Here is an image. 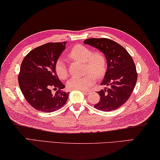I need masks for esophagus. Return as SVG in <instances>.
Here are the masks:
<instances>
[{"mask_svg":"<svg viewBox=\"0 0 160 160\" xmlns=\"http://www.w3.org/2000/svg\"><path fill=\"white\" fill-rule=\"evenodd\" d=\"M82 92L84 94H85V95H88V94L90 92L88 90H82Z\"/></svg>","mask_w":160,"mask_h":160,"instance_id":"34e87169","label":"esophagus"}]
</instances>
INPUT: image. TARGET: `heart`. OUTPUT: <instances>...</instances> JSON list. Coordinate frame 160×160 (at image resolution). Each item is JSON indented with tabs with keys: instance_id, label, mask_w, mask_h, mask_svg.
Listing matches in <instances>:
<instances>
[{
	"instance_id": "1",
	"label": "heart",
	"mask_w": 160,
	"mask_h": 160,
	"mask_svg": "<svg viewBox=\"0 0 160 160\" xmlns=\"http://www.w3.org/2000/svg\"><path fill=\"white\" fill-rule=\"evenodd\" d=\"M71 59L84 62V72L82 77H73L68 82L70 90H87L95 82L96 78H101L107 68V60L102 52H92L90 48L78 44L68 52ZM55 70L58 78L65 80L68 77V67L64 60L59 58L55 64Z\"/></svg>"
}]
</instances>
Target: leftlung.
<instances>
[{
    "label": "left lung",
    "instance_id": "left-lung-1",
    "mask_svg": "<svg viewBox=\"0 0 160 160\" xmlns=\"http://www.w3.org/2000/svg\"><path fill=\"white\" fill-rule=\"evenodd\" d=\"M84 43L104 53L108 68L101 85L109 88L97 92L100 99L94 108L109 112L121 107L130 98L138 80L132 58L122 45L108 38H89Z\"/></svg>",
    "mask_w": 160,
    "mask_h": 160
}]
</instances>
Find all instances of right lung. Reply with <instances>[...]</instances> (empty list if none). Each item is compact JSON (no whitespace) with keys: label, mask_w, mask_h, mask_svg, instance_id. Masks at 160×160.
<instances>
[{"label":"right lung","mask_w":160,"mask_h":160,"mask_svg":"<svg viewBox=\"0 0 160 160\" xmlns=\"http://www.w3.org/2000/svg\"><path fill=\"white\" fill-rule=\"evenodd\" d=\"M66 42H48L28 53L18 75L21 90L28 102L35 110L51 112L66 103L69 92L60 81L55 64L65 48ZM57 91L52 93V90Z\"/></svg>","instance_id":"add662e5"}]
</instances>
